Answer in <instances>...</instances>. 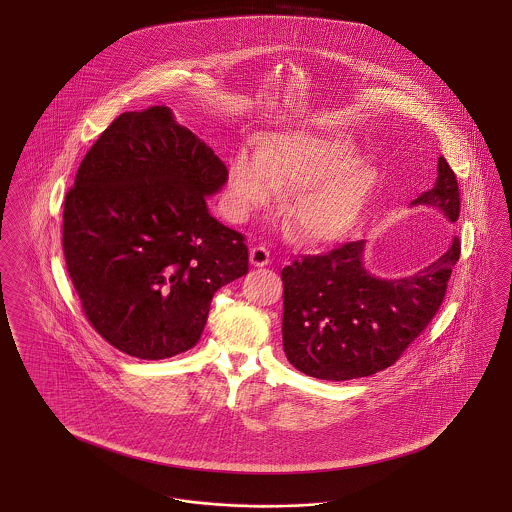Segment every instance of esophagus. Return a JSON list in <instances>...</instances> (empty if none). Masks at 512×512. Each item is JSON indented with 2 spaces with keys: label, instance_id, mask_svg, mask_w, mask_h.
I'll use <instances>...</instances> for the list:
<instances>
[{
  "label": "esophagus",
  "instance_id": "esophagus-1",
  "mask_svg": "<svg viewBox=\"0 0 512 512\" xmlns=\"http://www.w3.org/2000/svg\"><path fill=\"white\" fill-rule=\"evenodd\" d=\"M249 261L253 266H266L270 265L272 257H270V251L265 246L251 247L249 251Z\"/></svg>",
  "mask_w": 512,
  "mask_h": 512
}]
</instances>
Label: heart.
Instances as JSON below:
<instances>
[{"mask_svg":"<svg viewBox=\"0 0 512 512\" xmlns=\"http://www.w3.org/2000/svg\"><path fill=\"white\" fill-rule=\"evenodd\" d=\"M378 170L359 162V149L335 132L295 130L229 162L230 212L246 219L268 208L280 189L299 193L287 210V229L306 244H325L353 229L376 185Z\"/></svg>","mask_w":512,"mask_h":512,"instance_id":"b5f03b06","label":"heart"}]
</instances>
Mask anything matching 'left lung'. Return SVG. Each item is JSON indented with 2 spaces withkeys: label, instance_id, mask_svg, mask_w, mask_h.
<instances>
[{
  "label": "left lung",
  "instance_id": "8db88e82",
  "mask_svg": "<svg viewBox=\"0 0 512 512\" xmlns=\"http://www.w3.org/2000/svg\"><path fill=\"white\" fill-rule=\"evenodd\" d=\"M435 187L412 206L459 217L456 174L439 159ZM365 240L302 255L282 270L283 352L319 380H353L391 367L441 308L461 244L456 236L435 263L412 276L376 278L363 263Z\"/></svg>",
  "mask_w": 512,
  "mask_h": 512
}]
</instances>
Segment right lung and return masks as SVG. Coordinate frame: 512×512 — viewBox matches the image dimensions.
Segmentation results:
<instances>
[{"instance_id":"1","label":"right lung","mask_w":512,"mask_h":512,"mask_svg":"<svg viewBox=\"0 0 512 512\" xmlns=\"http://www.w3.org/2000/svg\"><path fill=\"white\" fill-rule=\"evenodd\" d=\"M227 166L168 107L128 111L81 162L62 247L85 318L138 359L191 350L217 289L247 274L244 234L210 215Z\"/></svg>"}]
</instances>
